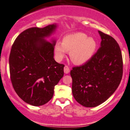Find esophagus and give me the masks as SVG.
I'll return each mask as SVG.
<instances>
[{
	"instance_id": "obj_1",
	"label": "esophagus",
	"mask_w": 130,
	"mask_h": 130,
	"mask_svg": "<svg viewBox=\"0 0 130 130\" xmlns=\"http://www.w3.org/2000/svg\"><path fill=\"white\" fill-rule=\"evenodd\" d=\"M69 72H70L69 67L67 65H65V66L64 67V72H65V74H68Z\"/></svg>"
}]
</instances>
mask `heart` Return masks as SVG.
<instances>
[{"label":"heart","instance_id":"heart-1","mask_svg":"<svg viewBox=\"0 0 130 130\" xmlns=\"http://www.w3.org/2000/svg\"><path fill=\"white\" fill-rule=\"evenodd\" d=\"M97 47L96 41L84 33L67 35L63 39V43L55 44L54 51L58 59H62L67 52L74 63L82 65L93 56Z\"/></svg>","mask_w":130,"mask_h":130}]
</instances>
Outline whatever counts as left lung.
I'll return each instance as SVG.
<instances>
[{
  "instance_id": "obj_1",
  "label": "left lung",
  "mask_w": 130,
  "mask_h": 130,
  "mask_svg": "<svg viewBox=\"0 0 130 130\" xmlns=\"http://www.w3.org/2000/svg\"><path fill=\"white\" fill-rule=\"evenodd\" d=\"M101 46L84 65L72 67L74 98L84 107L104 102L119 87L123 73L122 52L116 40L99 31Z\"/></svg>"
}]
</instances>
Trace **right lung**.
<instances>
[{"instance_id":"add662e5","label":"right lung","mask_w":130,"mask_h":130,"mask_svg":"<svg viewBox=\"0 0 130 130\" xmlns=\"http://www.w3.org/2000/svg\"><path fill=\"white\" fill-rule=\"evenodd\" d=\"M56 24L32 27L20 34L12 45L9 57L10 79L19 96L34 106L52 99L54 86L63 76L65 65L54 59L56 41H46Z\"/></svg>"}]
</instances>
